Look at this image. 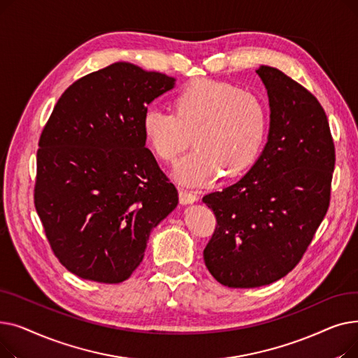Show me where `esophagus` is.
<instances>
[{"label":"esophagus","instance_id":"obj_1","mask_svg":"<svg viewBox=\"0 0 358 358\" xmlns=\"http://www.w3.org/2000/svg\"><path fill=\"white\" fill-rule=\"evenodd\" d=\"M178 197H180V203L181 204H190V203H194V201L199 200V196L196 193L189 192V190H184V189L180 190Z\"/></svg>","mask_w":358,"mask_h":358}]
</instances>
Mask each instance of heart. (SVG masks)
<instances>
[{"instance_id": "heart-1", "label": "heart", "mask_w": 358, "mask_h": 358, "mask_svg": "<svg viewBox=\"0 0 358 358\" xmlns=\"http://www.w3.org/2000/svg\"><path fill=\"white\" fill-rule=\"evenodd\" d=\"M171 108H148L141 129L148 148L165 164L177 161L192 135L196 148L174 171L181 184L210 182L220 169L236 177L255 161L267 130V108L257 94L229 83L199 80L176 94Z\"/></svg>"}]
</instances>
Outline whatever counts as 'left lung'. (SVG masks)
I'll return each mask as SVG.
<instances>
[{
  "label": "left lung",
  "instance_id": "8db88e82",
  "mask_svg": "<svg viewBox=\"0 0 358 358\" xmlns=\"http://www.w3.org/2000/svg\"><path fill=\"white\" fill-rule=\"evenodd\" d=\"M257 73L270 101L268 142L238 182L203 197L217 223L206 267L234 289L274 283L299 264L328 212L335 166L321 103L277 68Z\"/></svg>",
  "mask_w": 358,
  "mask_h": 358
}]
</instances>
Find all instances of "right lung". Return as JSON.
Segmentation results:
<instances>
[{
  "label": "right lung",
  "instance_id": "1",
  "mask_svg": "<svg viewBox=\"0 0 358 358\" xmlns=\"http://www.w3.org/2000/svg\"><path fill=\"white\" fill-rule=\"evenodd\" d=\"M173 77L116 62L69 85L37 149L34 206L61 264L117 285L142 262L149 234L178 192L145 148L141 122Z\"/></svg>",
  "mask_w": 358,
  "mask_h": 358
}]
</instances>
